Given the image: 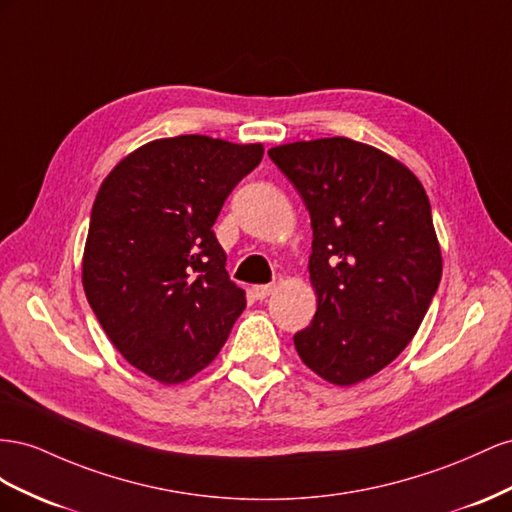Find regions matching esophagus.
<instances>
[{
    "label": "esophagus",
    "instance_id": "34e87169",
    "mask_svg": "<svg viewBox=\"0 0 512 512\" xmlns=\"http://www.w3.org/2000/svg\"><path fill=\"white\" fill-rule=\"evenodd\" d=\"M274 289H276V287H274L272 283H270V285H255V287H253V294H255L257 300H266Z\"/></svg>",
    "mask_w": 512,
    "mask_h": 512
}]
</instances>
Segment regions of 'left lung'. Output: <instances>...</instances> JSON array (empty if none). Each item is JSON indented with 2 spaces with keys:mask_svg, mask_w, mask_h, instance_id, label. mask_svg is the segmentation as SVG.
<instances>
[{
  "mask_svg": "<svg viewBox=\"0 0 512 512\" xmlns=\"http://www.w3.org/2000/svg\"><path fill=\"white\" fill-rule=\"evenodd\" d=\"M311 214L317 311L294 334L302 362L352 386L414 339L442 279L431 203L399 160L345 137L268 150Z\"/></svg>",
  "mask_w": 512,
  "mask_h": 512,
  "instance_id": "8db88e82",
  "label": "left lung"
}]
</instances>
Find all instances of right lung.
I'll return each mask as SVG.
<instances>
[{
    "instance_id": "add662e5",
    "label": "right lung",
    "mask_w": 512,
    "mask_h": 512,
    "mask_svg": "<svg viewBox=\"0 0 512 512\" xmlns=\"http://www.w3.org/2000/svg\"><path fill=\"white\" fill-rule=\"evenodd\" d=\"M264 158L261 143L203 135L128 154L96 195L83 289L115 349L160 384H180L221 352L244 311L214 223Z\"/></svg>"
}]
</instances>
